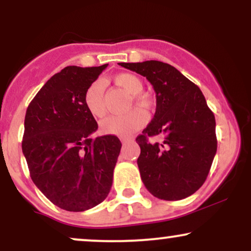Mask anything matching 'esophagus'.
Wrapping results in <instances>:
<instances>
[{"instance_id":"1","label":"esophagus","mask_w":251,"mask_h":251,"mask_svg":"<svg viewBox=\"0 0 251 251\" xmlns=\"http://www.w3.org/2000/svg\"><path fill=\"white\" fill-rule=\"evenodd\" d=\"M132 139H133V138H131V137H122V138H120V140H122L123 143H127V142H131Z\"/></svg>"}]
</instances>
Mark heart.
Wrapping results in <instances>:
<instances>
[{
    "instance_id": "heart-1",
    "label": "heart",
    "mask_w": 251,
    "mask_h": 251,
    "mask_svg": "<svg viewBox=\"0 0 251 251\" xmlns=\"http://www.w3.org/2000/svg\"><path fill=\"white\" fill-rule=\"evenodd\" d=\"M117 86L123 88L127 93L132 94L131 98L138 105L148 107L150 105V98L142 89L144 83L139 76L131 73H120L113 77ZM83 102L86 108L93 117H102L106 113L105 102V87L101 81H94L88 86L83 96ZM148 117L142 109L134 108L124 114H113L108 116L100 124V128L103 133L113 135H128L132 132L143 127L146 124Z\"/></svg>"
}]
</instances>
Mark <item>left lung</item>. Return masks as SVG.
I'll return each instance as SVG.
<instances>
[{
  "label": "left lung",
  "instance_id": "left-lung-1",
  "mask_svg": "<svg viewBox=\"0 0 251 251\" xmlns=\"http://www.w3.org/2000/svg\"><path fill=\"white\" fill-rule=\"evenodd\" d=\"M119 65L146 76L157 98L153 119L135 139L144 185L159 200L189 197L204 184L217 151L214 113L200 87L174 66L155 60Z\"/></svg>",
  "mask_w": 251,
  "mask_h": 251
}]
</instances>
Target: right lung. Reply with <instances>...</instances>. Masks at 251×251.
<instances>
[{
  "label": "right lung",
  "mask_w": 251,
  "mask_h": 251,
  "mask_svg": "<svg viewBox=\"0 0 251 251\" xmlns=\"http://www.w3.org/2000/svg\"><path fill=\"white\" fill-rule=\"evenodd\" d=\"M107 67L68 66L45 83L25 112L22 152L31 180L56 206L85 211L107 197L122 143L92 138L98 124L83 96Z\"/></svg>",
  "instance_id": "obj_1"
}]
</instances>
